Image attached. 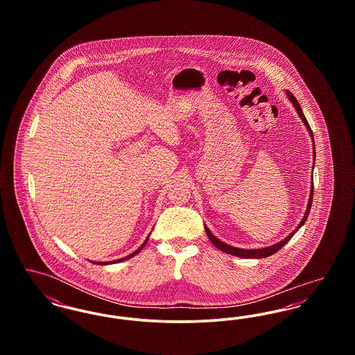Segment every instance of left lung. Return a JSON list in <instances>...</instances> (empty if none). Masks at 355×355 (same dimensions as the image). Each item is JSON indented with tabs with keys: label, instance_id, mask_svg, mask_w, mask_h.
I'll use <instances>...</instances> for the list:
<instances>
[{
	"label": "left lung",
	"instance_id": "8db88e82",
	"mask_svg": "<svg viewBox=\"0 0 355 355\" xmlns=\"http://www.w3.org/2000/svg\"><path fill=\"white\" fill-rule=\"evenodd\" d=\"M286 96L287 98L290 100V102L294 105V107H295V110H297V113H298V116L301 117V119L304 121V126H306V129L309 130V135L311 137V139H313V155H314V161H315V142H314V137H313V132H311V129H310V125H309V122H307V119L304 117V112H302V107H301V105L298 103L297 101V98L293 96V93H290L288 90H286ZM313 169H314V165H313ZM313 191H314V187L311 185V189H310V196H309V203H307V207H306V211H304V218L300 222V225L297 226V229L294 230V232H291L288 236L285 238V239H282V241H279L278 243H275V245H271V246H266V248H262V249H239V248H234V246H230V245H227V243H225V242H222L220 241L218 238L216 236H213L211 234V232L205 226V230H206V234L209 236V239L213 242V245L217 248V249H220V252H223V253L230 254V255H236V257H241V258H265V257H269L271 254L277 253L281 248H284L285 245H286L287 242L291 239V236H294L302 226H304V222L307 220V217H309V213H310V207H311V202H313Z\"/></svg>",
	"mask_w": 355,
	"mask_h": 355
}]
</instances>
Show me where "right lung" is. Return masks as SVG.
Segmentation results:
<instances>
[{"label":"right lung","instance_id":"1","mask_svg":"<svg viewBox=\"0 0 355 355\" xmlns=\"http://www.w3.org/2000/svg\"><path fill=\"white\" fill-rule=\"evenodd\" d=\"M148 239H149V236L148 238L145 239V242L135 250V253L130 254V255H126V257H123V258H121V259H116V261H110V262H93V263H96V265H112V263H119V262H122V261H125V259H129V258H132V257H135V254L139 253L144 248H145V245L148 243Z\"/></svg>","mask_w":355,"mask_h":355}]
</instances>
